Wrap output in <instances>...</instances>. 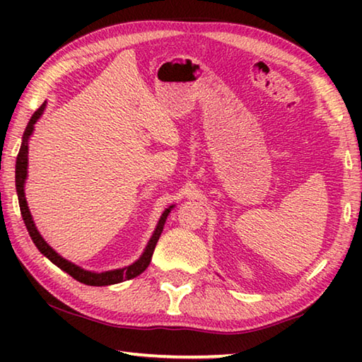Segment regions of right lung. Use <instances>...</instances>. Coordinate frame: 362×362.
Masks as SVG:
<instances>
[{
  "instance_id": "right-lung-1",
  "label": "right lung",
  "mask_w": 362,
  "mask_h": 362,
  "mask_svg": "<svg viewBox=\"0 0 362 362\" xmlns=\"http://www.w3.org/2000/svg\"><path fill=\"white\" fill-rule=\"evenodd\" d=\"M45 110H46V102L42 103V105L32 115V118H30L28 124L25 127V132H23L22 145H21L19 155H17V161H16L17 198H19L21 214H22L23 223H25L27 230H28L30 238H32V241L35 243V246L38 247L40 252L45 257H47V259L51 260L54 265H57L60 269H64L65 273H69L71 278H75L76 281H79V283H83L86 286H112V284H118V283H122V281H127V279H132V278L139 276V274L144 273L146 267L150 265L151 257H153V250H155L159 236H161L168 216L170 214V211L174 209V204L169 206L168 209H164V212L161 214V217H159V220H158L156 228H155V231H153L148 244H146V247L144 249L142 255H140L136 262L131 263V265H127L124 268H116V269H108V272L97 273V272H89V269H84L81 267L75 265L73 262L64 259V257L57 254L56 250H54L45 241V238L40 235V231H38V228H36V225L33 222L32 212H30V209H28L27 198H25V180H27V175H28V142H30V137H32V134L35 131V124L41 118V115L45 113Z\"/></svg>"
}]
</instances>
